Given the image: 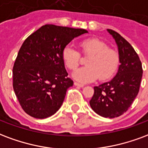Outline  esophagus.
<instances>
[{
	"mask_svg": "<svg viewBox=\"0 0 148 148\" xmlns=\"http://www.w3.org/2000/svg\"><path fill=\"white\" fill-rule=\"evenodd\" d=\"M74 85L78 86V87H81V88H82V87H84V85H82V84H80V83L78 82H74Z\"/></svg>",
	"mask_w": 148,
	"mask_h": 148,
	"instance_id": "34e87169",
	"label": "esophagus"
}]
</instances>
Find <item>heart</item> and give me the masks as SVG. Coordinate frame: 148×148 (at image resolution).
<instances>
[{"label": "heart", "instance_id": "b5f03b06", "mask_svg": "<svg viewBox=\"0 0 148 148\" xmlns=\"http://www.w3.org/2000/svg\"><path fill=\"white\" fill-rule=\"evenodd\" d=\"M81 52L73 45H67L63 49L62 56L66 66L75 71L82 61V55L89 58L84 67L74 73V77L82 83L92 82L98 77L106 81L113 77L120 63V56L116 50L110 49L103 40L91 38L80 43Z\"/></svg>", "mask_w": 148, "mask_h": 148}]
</instances>
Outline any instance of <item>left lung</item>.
<instances>
[{"label": "left lung", "mask_w": 148, "mask_h": 148, "mask_svg": "<svg viewBox=\"0 0 148 148\" xmlns=\"http://www.w3.org/2000/svg\"><path fill=\"white\" fill-rule=\"evenodd\" d=\"M108 30L118 45L121 64L113 79L94 87V94L89 103L99 115L113 119L126 112L137 96L143 68L132 45L119 33L110 29Z\"/></svg>", "instance_id": "1"}]
</instances>
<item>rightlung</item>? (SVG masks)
<instances>
[{
    "label": "right lung",
    "mask_w": 148,
    "mask_h": 148,
    "mask_svg": "<svg viewBox=\"0 0 148 148\" xmlns=\"http://www.w3.org/2000/svg\"><path fill=\"white\" fill-rule=\"evenodd\" d=\"M84 29L46 24L24 40L12 70L13 89L23 110L36 119H46L61 107L68 77L62 56L63 48Z\"/></svg>",
    "instance_id": "1"
}]
</instances>
